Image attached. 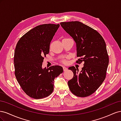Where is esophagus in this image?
I'll list each match as a JSON object with an SVG mask.
<instances>
[{"label": "esophagus", "mask_w": 121, "mask_h": 121, "mask_svg": "<svg viewBox=\"0 0 121 121\" xmlns=\"http://www.w3.org/2000/svg\"><path fill=\"white\" fill-rule=\"evenodd\" d=\"M63 71H64V72H65V71H66L67 70V69H68L67 68H65V67H63Z\"/></svg>", "instance_id": "1"}]
</instances>
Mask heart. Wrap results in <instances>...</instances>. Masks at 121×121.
<instances>
[{
    "label": "heart",
    "instance_id": "heart-1",
    "mask_svg": "<svg viewBox=\"0 0 121 121\" xmlns=\"http://www.w3.org/2000/svg\"><path fill=\"white\" fill-rule=\"evenodd\" d=\"M60 63L64 65H67L68 64V60L67 59H63L60 60Z\"/></svg>",
    "mask_w": 121,
    "mask_h": 121
}]
</instances>
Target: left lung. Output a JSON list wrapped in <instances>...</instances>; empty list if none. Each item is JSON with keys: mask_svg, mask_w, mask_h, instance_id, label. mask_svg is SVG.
Here are the masks:
<instances>
[{"mask_svg": "<svg viewBox=\"0 0 121 121\" xmlns=\"http://www.w3.org/2000/svg\"><path fill=\"white\" fill-rule=\"evenodd\" d=\"M61 26L76 43V63H84L80 73L75 67L69 69L74 76L68 81L72 93L78 97L90 96L94 93L105 79L109 58L104 38L93 28L78 21L60 23Z\"/></svg>", "mask_w": 121, "mask_h": 121, "instance_id": "left-lung-1", "label": "left lung"}]
</instances>
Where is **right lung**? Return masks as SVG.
I'll return each mask as SVG.
<instances>
[{
  "instance_id": "obj_1",
  "label": "right lung",
  "mask_w": 121,
  "mask_h": 121,
  "mask_svg": "<svg viewBox=\"0 0 121 121\" xmlns=\"http://www.w3.org/2000/svg\"><path fill=\"white\" fill-rule=\"evenodd\" d=\"M60 24H43L31 29L18 41L14 50V75L27 95L42 99L52 93L54 80L63 72L61 67L42 68L44 57Z\"/></svg>"
}]
</instances>
